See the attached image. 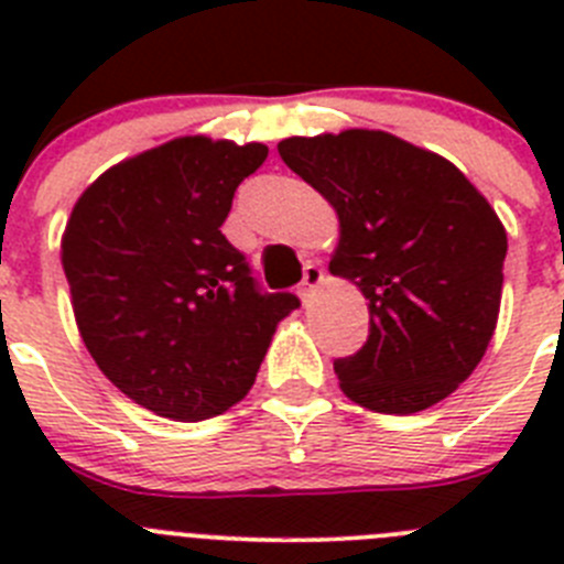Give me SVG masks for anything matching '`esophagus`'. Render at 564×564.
Segmentation results:
<instances>
[{"mask_svg":"<svg viewBox=\"0 0 564 564\" xmlns=\"http://www.w3.org/2000/svg\"><path fill=\"white\" fill-rule=\"evenodd\" d=\"M322 282H325V268L318 265V262H307V265H305V279H302V288H299V291H302V299L311 296V293L316 291V288L322 285Z\"/></svg>","mask_w":564,"mask_h":564,"instance_id":"obj_1","label":"esophagus"}]
</instances>
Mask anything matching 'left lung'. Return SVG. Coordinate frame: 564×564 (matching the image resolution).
Listing matches in <instances>:
<instances>
[{"instance_id":"left-lung-1","label":"left lung","mask_w":564,"mask_h":564,"mask_svg":"<svg viewBox=\"0 0 564 564\" xmlns=\"http://www.w3.org/2000/svg\"><path fill=\"white\" fill-rule=\"evenodd\" d=\"M279 158L336 208L330 273L370 302V336L336 358L344 395L383 415L430 410L471 376L495 336L506 228L446 158L395 134L288 138Z\"/></svg>"}]
</instances>
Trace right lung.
Wrapping results in <instances>:
<instances>
[{
	"label": "right lung",
	"mask_w": 564,
	"mask_h": 564,
	"mask_svg": "<svg viewBox=\"0 0 564 564\" xmlns=\"http://www.w3.org/2000/svg\"><path fill=\"white\" fill-rule=\"evenodd\" d=\"M265 158L262 143L177 138L104 172L69 214L62 265L84 344L154 415L206 421L246 398L299 307L262 291L220 231Z\"/></svg>",
	"instance_id": "obj_1"
}]
</instances>
